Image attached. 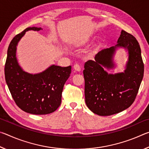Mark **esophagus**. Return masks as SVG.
<instances>
[{
    "label": "esophagus",
    "instance_id": "esophagus-1",
    "mask_svg": "<svg viewBox=\"0 0 149 149\" xmlns=\"http://www.w3.org/2000/svg\"><path fill=\"white\" fill-rule=\"evenodd\" d=\"M74 69L75 70V71H77V72H79L81 70V67L80 65L78 64H75L74 65Z\"/></svg>",
    "mask_w": 149,
    "mask_h": 149
}]
</instances>
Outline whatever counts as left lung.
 I'll list each match as a JSON object with an SVG mask.
<instances>
[{"mask_svg": "<svg viewBox=\"0 0 149 149\" xmlns=\"http://www.w3.org/2000/svg\"><path fill=\"white\" fill-rule=\"evenodd\" d=\"M123 47L129 58L124 72L108 74L104 67H113L112 58L115 49ZM85 97L87 107L95 114L107 116L119 113L132 105L139 91L144 74L141 48L135 37L122 30L115 47L104 49L95 60L85 63Z\"/></svg>", "mask_w": 149, "mask_h": 149, "instance_id": "left-lung-1", "label": "left lung"}]
</instances>
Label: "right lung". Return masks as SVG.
Returning <instances> with one entry per match:
<instances>
[{"instance_id": "right-lung-1", "label": "right lung", "mask_w": 149, "mask_h": 149, "mask_svg": "<svg viewBox=\"0 0 149 149\" xmlns=\"http://www.w3.org/2000/svg\"><path fill=\"white\" fill-rule=\"evenodd\" d=\"M41 29L27 27L12 39L4 66L5 79L16 105L24 112L36 115L50 114L60 107L63 87L72 69L71 65L63 68L52 65L34 75L22 70L16 57L17 42L26 31Z\"/></svg>"}]
</instances>
